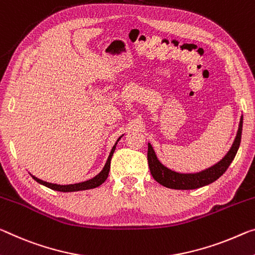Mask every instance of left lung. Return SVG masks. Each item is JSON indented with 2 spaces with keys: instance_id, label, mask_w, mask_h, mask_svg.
I'll return each instance as SVG.
<instances>
[{
  "instance_id": "obj_1",
  "label": "left lung",
  "mask_w": 255,
  "mask_h": 255,
  "mask_svg": "<svg viewBox=\"0 0 255 255\" xmlns=\"http://www.w3.org/2000/svg\"><path fill=\"white\" fill-rule=\"evenodd\" d=\"M242 128H243V117L241 118L240 127H238V131L236 138L234 140L233 146L230 147L229 152L226 154L224 159L213 165V167L197 173H178L170 170V169L165 168L164 165L157 160L152 145L148 144L147 162L151 175L159 184L164 186V187L173 189H195L202 187V186L213 183V181H216L220 176L224 175L230 163L233 162L234 157H235L241 144Z\"/></svg>"
}]
</instances>
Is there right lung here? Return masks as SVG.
<instances>
[{
  "mask_svg": "<svg viewBox=\"0 0 255 255\" xmlns=\"http://www.w3.org/2000/svg\"><path fill=\"white\" fill-rule=\"evenodd\" d=\"M115 149H116V145L111 149V153H110V155H109V157H108V161H107L106 165H104L103 170L101 171L98 176H95L94 178H92L90 180H86V181H83V183L72 184V185H56V184L46 183V181L40 180L38 178H36V177H34V176H31V177H33V178L36 181H37V183L42 184L44 186H46V187L51 188V189H54V191H58V192H78V191H85V189H92V188L99 187V186L102 185L104 181H106V179L108 178L109 171H110L111 157L113 155V152H115Z\"/></svg>",
  "mask_w": 255,
  "mask_h": 255,
  "instance_id": "add662e5",
  "label": "right lung"
}]
</instances>
